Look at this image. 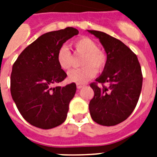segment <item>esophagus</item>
I'll use <instances>...</instances> for the list:
<instances>
[{
    "label": "esophagus",
    "instance_id": "obj_1",
    "mask_svg": "<svg viewBox=\"0 0 157 157\" xmlns=\"http://www.w3.org/2000/svg\"><path fill=\"white\" fill-rule=\"evenodd\" d=\"M85 86V85H82V84H76V87H77V89H81L82 87H84Z\"/></svg>",
    "mask_w": 157,
    "mask_h": 157
}]
</instances>
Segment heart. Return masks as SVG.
<instances>
[{
  "mask_svg": "<svg viewBox=\"0 0 157 157\" xmlns=\"http://www.w3.org/2000/svg\"><path fill=\"white\" fill-rule=\"evenodd\" d=\"M76 53L84 54L81 68L73 69L68 73V80L76 84H84L93 78L96 71L104 68L107 62L106 54L98 49V44L89 37H81L72 44ZM57 63L63 70H68L72 64V55L68 48L63 45L59 49Z\"/></svg>",
  "mask_w": 157,
  "mask_h": 157,
  "instance_id": "1",
  "label": "heart"
}]
</instances>
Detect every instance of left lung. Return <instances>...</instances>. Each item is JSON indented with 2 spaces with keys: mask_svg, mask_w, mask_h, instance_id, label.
Instances as JSON below:
<instances>
[{
  "mask_svg": "<svg viewBox=\"0 0 157 157\" xmlns=\"http://www.w3.org/2000/svg\"><path fill=\"white\" fill-rule=\"evenodd\" d=\"M87 31L99 39L107 53L103 72L90 84L94 92L89 104L90 116L101 125H116L136 107L143 86L141 67L136 54L120 40L103 32Z\"/></svg>",
  "mask_w": 157,
  "mask_h": 157,
  "instance_id": "obj_1",
  "label": "left lung"
}]
</instances>
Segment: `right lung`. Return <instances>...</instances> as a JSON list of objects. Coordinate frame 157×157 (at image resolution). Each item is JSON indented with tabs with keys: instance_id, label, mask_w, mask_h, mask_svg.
<instances>
[{
	"instance_id": "1",
	"label": "right lung",
	"mask_w": 157,
	"mask_h": 157,
	"mask_svg": "<svg viewBox=\"0 0 157 157\" xmlns=\"http://www.w3.org/2000/svg\"><path fill=\"white\" fill-rule=\"evenodd\" d=\"M78 33L71 27L45 33L25 48L13 63L11 95L20 114L33 126L52 129L66 120L76 86L54 87L67 77L56 55L63 43Z\"/></svg>"
}]
</instances>
